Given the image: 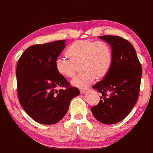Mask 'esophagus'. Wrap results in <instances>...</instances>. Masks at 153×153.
<instances>
[{
    "label": "esophagus",
    "mask_w": 153,
    "mask_h": 153,
    "mask_svg": "<svg viewBox=\"0 0 153 153\" xmlns=\"http://www.w3.org/2000/svg\"><path fill=\"white\" fill-rule=\"evenodd\" d=\"M86 91H87V90H86V89H80V93H81V94H84V93H85Z\"/></svg>",
    "instance_id": "esophagus-1"
}]
</instances>
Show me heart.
Segmentation results:
<instances>
[{"instance_id": "heart-1", "label": "heart", "mask_w": 153, "mask_h": 153, "mask_svg": "<svg viewBox=\"0 0 153 153\" xmlns=\"http://www.w3.org/2000/svg\"><path fill=\"white\" fill-rule=\"evenodd\" d=\"M66 54L69 59L59 57L56 60L57 72L66 78H72L82 66L83 73L71 81L74 87L85 88L95 79L107 76L112 63L110 46L103 41L83 39L74 41L68 47Z\"/></svg>"}]
</instances>
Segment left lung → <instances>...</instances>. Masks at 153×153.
<instances>
[{
  "mask_svg": "<svg viewBox=\"0 0 153 153\" xmlns=\"http://www.w3.org/2000/svg\"><path fill=\"white\" fill-rule=\"evenodd\" d=\"M100 38L111 45L112 63L107 76L93 86L102 96L91 111L99 122L112 125L125 119L137 102L143 70L130 42L118 36Z\"/></svg>",
  "mask_w": 153,
  "mask_h": 153,
  "instance_id": "left-lung-1",
  "label": "left lung"
}]
</instances>
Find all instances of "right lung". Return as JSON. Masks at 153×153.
<instances>
[{"mask_svg":"<svg viewBox=\"0 0 153 153\" xmlns=\"http://www.w3.org/2000/svg\"><path fill=\"white\" fill-rule=\"evenodd\" d=\"M65 47V40L33 45L18 62L16 77L20 104L39 123H58L67 112L71 100L79 94L78 88L71 87L56 69V60ZM56 87L62 89L55 91Z\"/></svg>","mask_w":153,"mask_h":153,"instance_id":"obj_1","label":"right lung"}]
</instances>
